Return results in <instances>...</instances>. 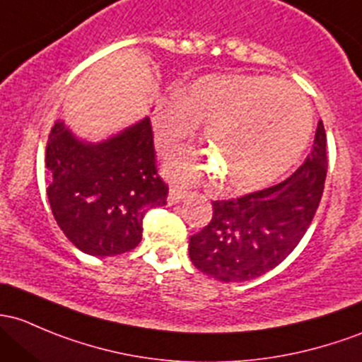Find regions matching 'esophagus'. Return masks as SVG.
I'll use <instances>...</instances> for the list:
<instances>
[{"mask_svg":"<svg viewBox=\"0 0 362 362\" xmlns=\"http://www.w3.org/2000/svg\"><path fill=\"white\" fill-rule=\"evenodd\" d=\"M185 197H187V192L180 191V189H177V187H171L170 192H168V204L182 203Z\"/></svg>","mask_w":362,"mask_h":362,"instance_id":"esophagus-1","label":"esophagus"}]
</instances>
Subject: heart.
<instances>
[{
    "label": "heart",
    "mask_w": 362,
    "mask_h": 362,
    "mask_svg": "<svg viewBox=\"0 0 362 362\" xmlns=\"http://www.w3.org/2000/svg\"><path fill=\"white\" fill-rule=\"evenodd\" d=\"M208 124L211 161L182 151L166 163L171 177L196 182L208 175L232 192L272 184L295 165L309 142L312 111L296 86L271 76H208L187 93H173L154 117V139L170 151Z\"/></svg>",
    "instance_id": "obj_1"
}]
</instances>
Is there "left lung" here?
Masks as SVG:
<instances>
[{
  "instance_id": "obj_1",
  "label": "left lung",
  "mask_w": 362,
  "mask_h": 362,
  "mask_svg": "<svg viewBox=\"0 0 362 362\" xmlns=\"http://www.w3.org/2000/svg\"><path fill=\"white\" fill-rule=\"evenodd\" d=\"M326 171V133L319 121L310 154L291 177L238 199L213 201L210 223L189 241L194 267L222 283L250 281L277 267L309 229Z\"/></svg>"
}]
</instances>
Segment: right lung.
Returning a JSON list of instances; mask_svg holds the SVG:
<instances>
[{
	"instance_id": "right-lung-1",
	"label": "right lung",
	"mask_w": 362,
	"mask_h": 362,
	"mask_svg": "<svg viewBox=\"0 0 362 362\" xmlns=\"http://www.w3.org/2000/svg\"><path fill=\"white\" fill-rule=\"evenodd\" d=\"M45 163L53 216L86 255L114 257L139 246L144 215L166 204L168 185L156 170L149 117L97 144L57 121Z\"/></svg>"
}]
</instances>
